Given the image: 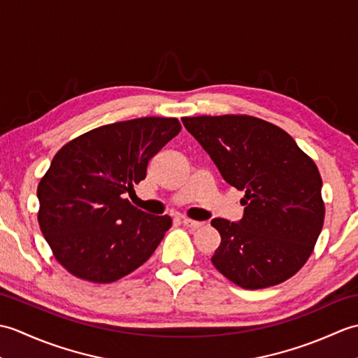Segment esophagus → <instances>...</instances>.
<instances>
[{
    "instance_id": "1",
    "label": "esophagus",
    "mask_w": 358,
    "mask_h": 358,
    "mask_svg": "<svg viewBox=\"0 0 358 358\" xmlns=\"http://www.w3.org/2000/svg\"><path fill=\"white\" fill-rule=\"evenodd\" d=\"M183 224L186 227H189V229H199V227H201V222H195V220H191V218H183Z\"/></svg>"
}]
</instances>
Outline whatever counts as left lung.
<instances>
[{
	"instance_id": "obj_1",
	"label": "left lung",
	"mask_w": 358,
	"mask_h": 358,
	"mask_svg": "<svg viewBox=\"0 0 358 358\" xmlns=\"http://www.w3.org/2000/svg\"><path fill=\"white\" fill-rule=\"evenodd\" d=\"M181 121L226 183L245 191L241 220L210 222L222 235L212 263L245 289L291 278L313 254L323 227L315 163L283 129L260 118L203 115Z\"/></svg>"
}]
</instances>
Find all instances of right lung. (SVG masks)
Masks as SVG:
<instances>
[{
    "label": "right lung",
    "mask_w": 358,
    "mask_h": 358,
    "mask_svg": "<svg viewBox=\"0 0 358 358\" xmlns=\"http://www.w3.org/2000/svg\"><path fill=\"white\" fill-rule=\"evenodd\" d=\"M180 129L177 118L118 121L80 135L53 157L38 185V223L75 277L110 283L154 254L172 220L136 209L124 195Z\"/></svg>",
    "instance_id": "add662e5"
}]
</instances>
